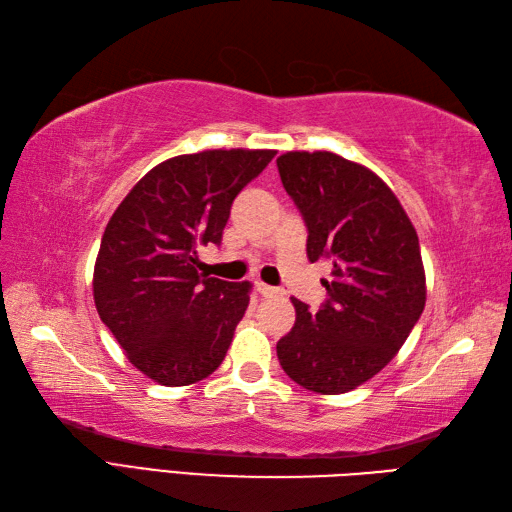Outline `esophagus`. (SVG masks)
<instances>
[{
    "instance_id": "34e87169",
    "label": "esophagus",
    "mask_w": 512,
    "mask_h": 512,
    "mask_svg": "<svg viewBox=\"0 0 512 512\" xmlns=\"http://www.w3.org/2000/svg\"><path fill=\"white\" fill-rule=\"evenodd\" d=\"M255 288H257L259 295H264V297H275V295H281V290H279V288L268 286V284H264V281H255Z\"/></svg>"
}]
</instances>
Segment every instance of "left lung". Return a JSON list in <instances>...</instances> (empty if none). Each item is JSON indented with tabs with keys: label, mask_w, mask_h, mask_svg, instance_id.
<instances>
[{
	"label": "left lung",
	"mask_w": 512,
	"mask_h": 512,
	"mask_svg": "<svg viewBox=\"0 0 512 512\" xmlns=\"http://www.w3.org/2000/svg\"><path fill=\"white\" fill-rule=\"evenodd\" d=\"M277 167L306 222L310 262H332L319 312L292 299L297 321L277 358L301 387L345 394L396 356L424 310L416 228L376 173L332 151H288Z\"/></svg>",
	"instance_id": "obj_1"
}]
</instances>
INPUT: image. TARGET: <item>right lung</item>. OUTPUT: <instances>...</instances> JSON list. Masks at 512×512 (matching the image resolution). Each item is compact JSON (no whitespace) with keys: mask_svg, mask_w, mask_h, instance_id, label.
I'll return each mask as SVG.
<instances>
[{"mask_svg":"<svg viewBox=\"0 0 512 512\" xmlns=\"http://www.w3.org/2000/svg\"><path fill=\"white\" fill-rule=\"evenodd\" d=\"M273 149H211L160 162L107 222L94 266V303L129 363L167 387L222 365L250 284L200 273L198 248L220 244L233 200Z\"/></svg>","mask_w":512,"mask_h":512,"instance_id":"obj_1","label":"right lung"}]
</instances>
